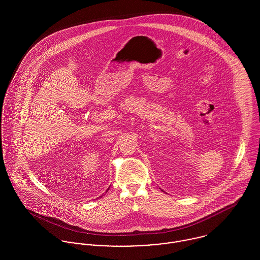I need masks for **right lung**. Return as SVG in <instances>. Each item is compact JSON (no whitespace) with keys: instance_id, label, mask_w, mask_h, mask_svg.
Wrapping results in <instances>:
<instances>
[{"instance_id":"add662e5","label":"right lung","mask_w":260,"mask_h":260,"mask_svg":"<svg viewBox=\"0 0 260 260\" xmlns=\"http://www.w3.org/2000/svg\"><path fill=\"white\" fill-rule=\"evenodd\" d=\"M108 190H109V188H108Z\"/></svg>"}]
</instances>
